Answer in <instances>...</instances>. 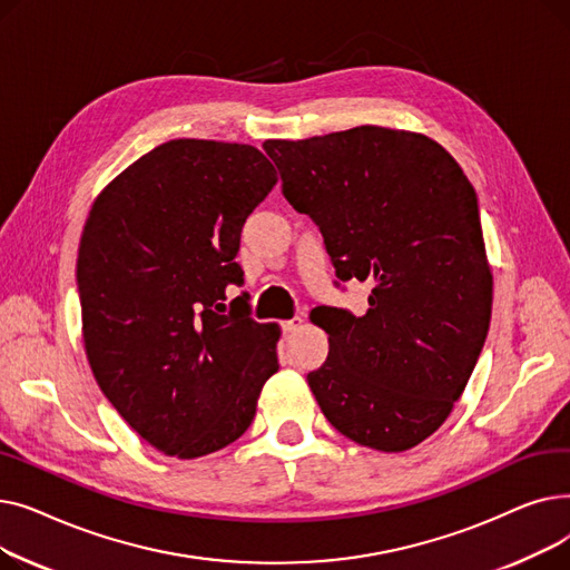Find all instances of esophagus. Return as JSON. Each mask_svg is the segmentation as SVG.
<instances>
[{
	"mask_svg": "<svg viewBox=\"0 0 570 570\" xmlns=\"http://www.w3.org/2000/svg\"><path fill=\"white\" fill-rule=\"evenodd\" d=\"M301 325H303V318H301V316H295V318H291V321H284V323H282V333H284V335L295 333Z\"/></svg>",
	"mask_w": 570,
	"mask_h": 570,
	"instance_id": "esophagus-1",
	"label": "esophagus"
}]
</instances>
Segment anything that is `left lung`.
<instances>
[{"instance_id": "8db88e82", "label": "left lung", "mask_w": 570, "mask_h": 570, "mask_svg": "<svg viewBox=\"0 0 570 570\" xmlns=\"http://www.w3.org/2000/svg\"><path fill=\"white\" fill-rule=\"evenodd\" d=\"M263 149L284 198L318 226L337 279L372 284L365 316L312 312L331 337L325 363L307 374L312 393L351 441L409 451L453 411L490 331L475 191L423 134L365 125Z\"/></svg>"}]
</instances>
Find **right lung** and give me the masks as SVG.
<instances>
[{"label": "right lung", "instance_id": "right-lung-1", "mask_svg": "<svg viewBox=\"0 0 570 570\" xmlns=\"http://www.w3.org/2000/svg\"><path fill=\"white\" fill-rule=\"evenodd\" d=\"M252 145L179 138L95 200L76 265L89 367L157 451L203 458L243 436L279 370L277 323H256L235 263L239 233L277 185Z\"/></svg>", "mask_w": 570, "mask_h": 570}]
</instances>
